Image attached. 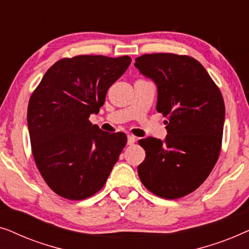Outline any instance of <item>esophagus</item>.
Segmentation results:
<instances>
[{
	"instance_id": "esophagus-1",
	"label": "esophagus",
	"mask_w": 249,
	"mask_h": 249,
	"mask_svg": "<svg viewBox=\"0 0 249 249\" xmlns=\"http://www.w3.org/2000/svg\"><path fill=\"white\" fill-rule=\"evenodd\" d=\"M135 142H136V137H135V136L128 135V142H127L128 145H134Z\"/></svg>"
}]
</instances>
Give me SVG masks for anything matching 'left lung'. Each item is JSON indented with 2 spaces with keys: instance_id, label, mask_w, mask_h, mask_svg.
Segmentation results:
<instances>
[{
  "instance_id": "8db88e82",
  "label": "left lung",
  "mask_w": 249,
  "mask_h": 249,
  "mask_svg": "<svg viewBox=\"0 0 249 249\" xmlns=\"http://www.w3.org/2000/svg\"><path fill=\"white\" fill-rule=\"evenodd\" d=\"M135 67L158 86L156 111L168 118L164 141H139L146 153L139 179L156 196L180 198L205 181L219 159L226 117L222 94L205 68L188 55L144 54Z\"/></svg>"
}]
</instances>
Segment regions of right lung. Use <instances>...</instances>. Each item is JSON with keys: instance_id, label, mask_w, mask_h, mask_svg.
Instances as JSON below:
<instances>
[{"instance_id": "1", "label": "right lung", "mask_w": 249, "mask_h": 249, "mask_svg": "<svg viewBox=\"0 0 249 249\" xmlns=\"http://www.w3.org/2000/svg\"><path fill=\"white\" fill-rule=\"evenodd\" d=\"M130 62L128 55L64 57L46 71L30 96L27 122L34 160L59 196L85 199L107 182L127 136L108 134L88 119L98 113L107 89Z\"/></svg>"}]
</instances>
